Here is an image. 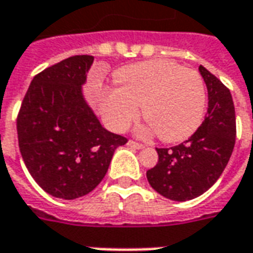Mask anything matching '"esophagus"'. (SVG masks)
<instances>
[{"instance_id":"34e87169","label":"esophagus","mask_w":253,"mask_h":253,"mask_svg":"<svg viewBox=\"0 0 253 253\" xmlns=\"http://www.w3.org/2000/svg\"><path fill=\"white\" fill-rule=\"evenodd\" d=\"M128 146H129V147H132V149H143L144 146L142 143H139V142H135V140H128Z\"/></svg>"}]
</instances>
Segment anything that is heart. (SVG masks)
<instances>
[{
    "instance_id": "1",
    "label": "heart",
    "mask_w": 253,
    "mask_h": 253,
    "mask_svg": "<svg viewBox=\"0 0 253 253\" xmlns=\"http://www.w3.org/2000/svg\"><path fill=\"white\" fill-rule=\"evenodd\" d=\"M118 85L104 89L100 100L104 121L123 132L143 116L165 142L193 135L201 125L207 89L201 74L169 60L132 64L118 73Z\"/></svg>"
}]
</instances>
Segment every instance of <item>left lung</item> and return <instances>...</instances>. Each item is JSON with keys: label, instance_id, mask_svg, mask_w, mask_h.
Masks as SVG:
<instances>
[{"label": "left lung", "instance_id": "8db88e82", "mask_svg": "<svg viewBox=\"0 0 253 253\" xmlns=\"http://www.w3.org/2000/svg\"><path fill=\"white\" fill-rule=\"evenodd\" d=\"M208 89V114L183 143L157 149L158 163L147 170L150 186L172 201L204 194L229 163L236 143V110L229 88L200 66Z\"/></svg>", "mask_w": 253, "mask_h": 253}]
</instances>
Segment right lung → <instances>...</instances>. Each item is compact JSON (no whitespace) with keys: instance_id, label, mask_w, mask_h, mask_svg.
Instances as JSON below:
<instances>
[{"instance_id":"obj_1","label":"right lung","mask_w":253,"mask_h":253,"mask_svg":"<svg viewBox=\"0 0 253 253\" xmlns=\"http://www.w3.org/2000/svg\"><path fill=\"white\" fill-rule=\"evenodd\" d=\"M93 56L76 55L38 73L16 120L19 149L38 186L50 196L76 200L90 193L126 137L100 125L81 85Z\"/></svg>"}]
</instances>
